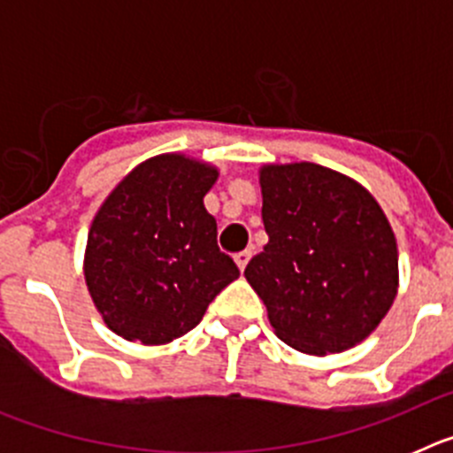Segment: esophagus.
<instances>
[{
    "mask_svg": "<svg viewBox=\"0 0 453 453\" xmlns=\"http://www.w3.org/2000/svg\"><path fill=\"white\" fill-rule=\"evenodd\" d=\"M234 258H235V263H238L240 272H242V270H245V267H247V263H250L251 251H247V250H245V251H238V254H235Z\"/></svg>",
    "mask_w": 453,
    "mask_h": 453,
    "instance_id": "obj_1",
    "label": "esophagus"
}]
</instances>
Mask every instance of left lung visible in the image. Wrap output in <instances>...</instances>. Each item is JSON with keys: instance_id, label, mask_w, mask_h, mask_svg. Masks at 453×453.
Listing matches in <instances>:
<instances>
[{"instance_id": "obj_1", "label": "left lung", "mask_w": 453, "mask_h": 453, "mask_svg": "<svg viewBox=\"0 0 453 453\" xmlns=\"http://www.w3.org/2000/svg\"><path fill=\"white\" fill-rule=\"evenodd\" d=\"M270 242L245 267L276 335L306 354L365 340L397 295V242L370 192L313 163L261 170Z\"/></svg>"}]
</instances>
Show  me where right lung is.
<instances>
[{
  "label": "right lung",
  "instance_id": "obj_1",
  "mask_svg": "<svg viewBox=\"0 0 453 453\" xmlns=\"http://www.w3.org/2000/svg\"><path fill=\"white\" fill-rule=\"evenodd\" d=\"M215 167L165 154L115 188L88 234L86 283L108 329L163 345L199 324L240 270L218 247L203 195Z\"/></svg>",
  "mask_w": 453,
  "mask_h": 453
}]
</instances>
